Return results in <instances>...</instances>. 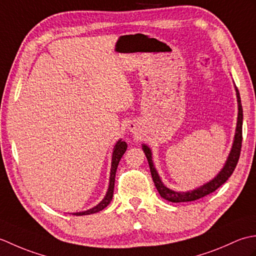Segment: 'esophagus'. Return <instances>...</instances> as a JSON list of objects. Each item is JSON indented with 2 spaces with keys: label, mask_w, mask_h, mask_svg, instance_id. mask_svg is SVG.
<instances>
[{
  "label": "esophagus",
  "mask_w": 256,
  "mask_h": 256,
  "mask_svg": "<svg viewBox=\"0 0 256 256\" xmlns=\"http://www.w3.org/2000/svg\"><path fill=\"white\" fill-rule=\"evenodd\" d=\"M128 128H130V131H132V132L135 133V124H131V125H130Z\"/></svg>",
  "instance_id": "34e87169"
}]
</instances>
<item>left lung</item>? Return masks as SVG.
I'll return each instance as SVG.
<instances>
[{
  "label": "left lung",
  "instance_id": "left-lung-1",
  "mask_svg": "<svg viewBox=\"0 0 256 256\" xmlns=\"http://www.w3.org/2000/svg\"><path fill=\"white\" fill-rule=\"evenodd\" d=\"M236 98H238V122H236L234 140H233L231 152H230L229 157H228L224 168H222L218 175H216L209 182L202 184V186H200L199 188H196L194 190H189V192H174V190L167 188L160 180L158 172H157L156 168L153 164V160H152L150 148H148V146H146L145 144L142 145L143 150L146 155V158H148V165L150 168L152 178H153L155 186L162 198L168 200V201H172V202H187V201H194V200L200 199V198L204 197V196H206V194L216 192V190L218 189L221 184H224L228 180V179H229V177L232 175V172H234L236 164L238 162V158H240V153H241L242 123H243V110H242V104H241V98H240V94H238V90L236 86Z\"/></svg>",
  "mask_w": 256,
  "mask_h": 256
}]
</instances>
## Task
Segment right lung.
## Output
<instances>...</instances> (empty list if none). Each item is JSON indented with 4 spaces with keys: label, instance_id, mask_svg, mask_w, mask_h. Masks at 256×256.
Masks as SVG:
<instances>
[{
    "label": "right lung",
    "instance_id": "1",
    "mask_svg": "<svg viewBox=\"0 0 256 256\" xmlns=\"http://www.w3.org/2000/svg\"><path fill=\"white\" fill-rule=\"evenodd\" d=\"M128 148V144L125 142H122L121 140H118L116 146L113 148V154H112V165H111V172H110V184H108V188L106 197L103 198V200L99 204H96L94 206L92 209H89L86 211L82 212H76L74 214V216H86V214H96V212H99L103 210L106 206L111 202L112 197H113V190H114V182H116V168L120 160H121L123 154L125 153V150Z\"/></svg>",
    "mask_w": 256,
    "mask_h": 256
}]
</instances>
